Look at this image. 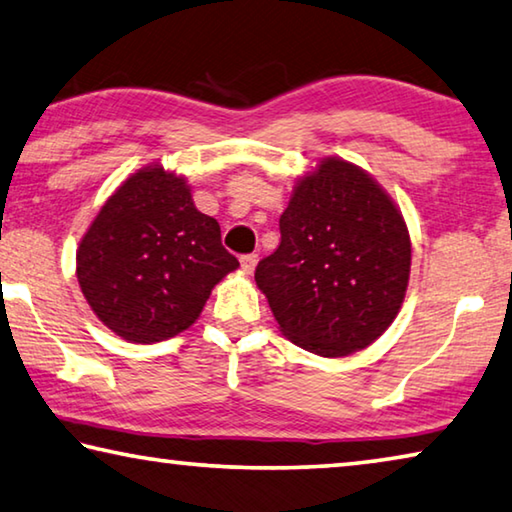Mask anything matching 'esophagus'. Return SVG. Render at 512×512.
Segmentation results:
<instances>
[{
	"label": "esophagus",
	"mask_w": 512,
	"mask_h": 512,
	"mask_svg": "<svg viewBox=\"0 0 512 512\" xmlns=\"http://www.w3.org/2000/svg\"><path fill=\"white\" fill-rule=\"evenodd\" d=\"M257 255L255 253H248V255H241L239 257V262H241V269L246 271V273H253L255 271V266H257Z\"/></svg>",
	"instance_id": "esophagus-1"
}]
</instances>
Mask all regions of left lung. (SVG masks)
Listing matches in <instances>:
<instances>
[{"label":"left lung","instance_id":"obj_1","mask_svg":"<svg viewBox=\"0 0 512 512\" xmlns=\"http://www.w3.org/2000/svg\"><path fill=\"white\" fill-rule=\"evenodd\" d=\"M280 246L255 269L285 337L344 358L383 335L410 278V234L394 200L362 168L323 159L280 216Z\"/></svg>","mask_w":512,"mask_h":512}]
</instances>
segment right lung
<instances>
[{
	"instance_id": "right-lung-1",
	"label": "right lung",
	"mask_w": 512,
	"mask_h": 512,
	"mask_svg": "<svg viewBox=\"0 0 512 512\" xmlns=\"http://www.w3.org/2000/svg\"><path fill=\"white\" fill-rule=\"evenodd\" d=\"M239 266L184 177L148 166L104 202L77 250V280L104 326L134 344L175 337Z\"/></svg>"
}]
</instances>
